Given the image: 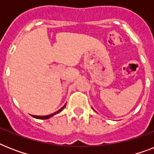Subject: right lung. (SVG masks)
Segmentation results:
<instances>
[{
    "label": "right lung",
    "mask_w": 154,
    "mask_h": 154,
    "mask_svg": "<svg viewBox=\"0 0 154 154\" xmlns=\"http://www.w3.org/2000/svg\"><path fill=\"white\" fill-rule=\"evenodd\" d=\"M65 105H66V104H65L64 106H63L62 108H60V109L58 110V111H57V112H53V113H52V114H49V115H47V116H35V115H31L32 117H34V118H37V119H49V118H50L51 117H53V115L57 114V113H58V112H60L61 110H63V109L65 107Z\"/></svg>",
    "instance_id": "1"
}]
</instances>
